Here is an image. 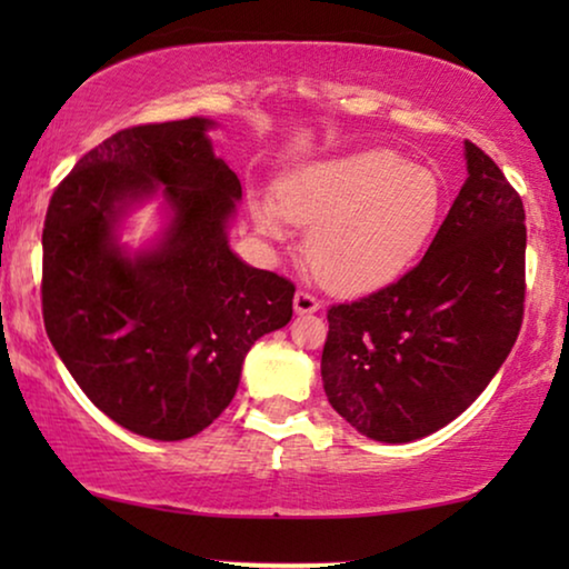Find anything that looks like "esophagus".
<instances>
[{
    "instance_id": "34e87169",
    "label": "esophagus",
    "mask_w": 569,
    "mask_h": 569,
    "mask_svg": "<svg viewBox=\"0 0 569 569\" xmlns=\"http://www.w3.org/2000/svg\"><path fill=\"white\" fill-rule=\"evenodd\" d=\"M318 308H321V302H318L316 295H310L306 290L295 292V313L308 316V313H316Z\"/></svg>"
}]
</instances>
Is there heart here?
I'll return each mask as SVG.
<instances>
[{"mask_svg": "<svg viewBox=\"0 0 569 569\" xmlns=\"http://www.w3.org/2000/svg\"><path fill=\"white\" fill-rule=\"evenodd\" d=\"M438 214L432 170L388 150L306 162L279 178L274 201H251L253 224L267 240L282 243L287 222L310 228V267L345 295L396 282L425 248Z\"/></svg>", "mask_w": 569, "mask_h": 569, "instance_id": "obj_1", "label": "heart"}]
</instances>
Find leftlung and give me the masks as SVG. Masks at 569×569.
Returning <instances> with one entry per match:
<instances>
[{"label":"left lung","mask_w":569,"mask_h":569,"mask_svg":"<svg viewBox=\"0 0 569 569\" xmlns=\"http://www.w3.org/2000/svg\"><path fill=\"white\" fill-rule=\"evenodd\" d=\"M466 183L425 259L329 310L321 378L365 438L411 442L471 407L523 323L526 212L495 160L463 142Z\"/></svg>","instance_id":"1"}]
</instances>
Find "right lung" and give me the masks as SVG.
<instances>
[{"instance_id": "right-lung-1", "label": "right lung", "mask_w": 569, "mask_h": 569, "mask_svg": "<svg viewBox=\"0 0 569 569\" xmlns=\"http://www.w3.org/2000/svg\"><path fill=\"white\" fill-rule=\"evenodd\" d=\"M209 129L193 116L116 131L59 183L43 222L46 333L88 399L150 440L212 425L253 341L292 318L290 279L232 253L243 191ZM154 196L167 224L131 252L122 217Z\"/></svg>"}]
</instances>
